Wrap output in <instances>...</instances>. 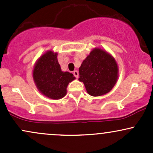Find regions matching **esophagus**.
Listing matches in <instances>:
<instances>
[{
    "label": "esophagus",
    "mask_w": 153,
    "mask_h": 153,
    "mask_svg": "<svg viewBox=\"0 0 153 153\" xmlns=\"http://www.w3.org/2000/svg\"><path fill=\"white\" fill-rule=\"evenodd\" d=\"M73 75H74V76L75 77V78H78V76H79V73H78V71H75L74 72H73Z\"/></svg>",
    "instance_id": "obj_1"
}]
</instances>
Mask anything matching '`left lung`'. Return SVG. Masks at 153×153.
<instances>
[{"mask_svg": "<svg viewBox=\"0 0 153 153\" xmlns=\"http://www.w3.org/2000/svg\"><path fill=\"white\" fill-rule=\"evenodd\" d=\"M79 80L88 94L100 96L113 88L118 78V66L113 57L101 49H94L79 68Z\"/></svg>", "mask_w": 153, "mask_h": 153, "instance_id": "obj_1", "label": "left lung"}]
</instances>
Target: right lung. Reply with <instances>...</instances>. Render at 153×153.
I'll use <instances>...</instances> for the list:
<instances>
[{"label": "right lung", "mask_w": 153, "mask_h": 153, "mask_svg": "<svg viewBox=\"0 0 153 153\" xmlns=\"http://www.w3.org/2000/svg\"><path fill=\"white\" fill-rule=\"evenodd\" d=\"M57 53L49 51L35 65L33 78L42 94L52 99H62L66 95L67 86L75 78L69 72H62Z\"/></svg>", "instance_id": "1"}]
</instances>
